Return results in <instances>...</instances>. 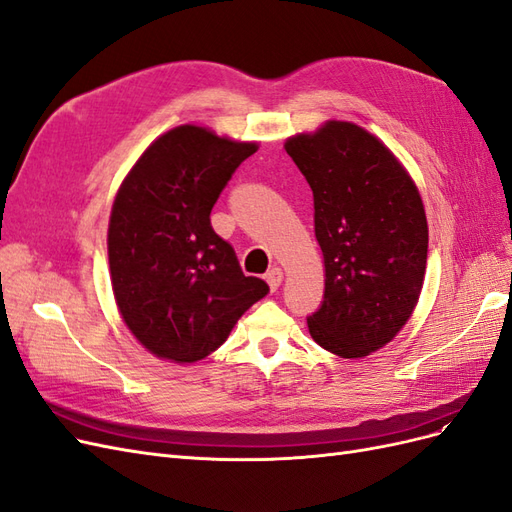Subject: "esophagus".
<instances>
[{
    "label": "esophagus",
    "instance_id": "34e87169",
    "mask_svg": "<svg viewBox=\"0 0 512 512\" xmlns=\"http://www.w3.org/2000/svg\"><path fill=\"white\" fill-rule=\"evenodd\" d=\"M265 280H267L269 288L275 292L277 288H280V284L284 282V273H282V269H280V267H273V269L265 275Z\"/></svg>",
    "mask_w": 512,
    "mask_h": 512
}]
</instances>
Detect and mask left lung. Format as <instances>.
Masks as SVG:
<instances>
[{"mask_svg":"<svg viewBox=\"0 0 512 512\" xmlns=\"http://www.w3.org/2000/svg\"><path fill=\"white\" fill-rule=\"evenodd\" d=\"M314 192L324 301L307 316L314 342L344 359L389 344L408 322L427 267L423 200L376 136L348 121L286 141Z\"/></svg>","mask_w":512,"mask_h":512,"instance_id":"8db88e82","label":"left lung"}]
</instances>
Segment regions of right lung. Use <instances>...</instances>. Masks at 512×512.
<instances>
[{"label":"right lung","instance_id":"obj_1","mask_svg":"<svg viewBox=\"0 0 512 512\" xmlns=\"http://www.w3.org/2000/svg\"><path fill=\"white\" fill-rule=\"evenodd\" d=\"M198 126L162 134L121 183L108 224V265L123 322L149 352L194 363L269 292L241 271L211 226L232 173L256 151Z\"/></svg>","mask_w":512,"mask_h":512}]
</instances>
